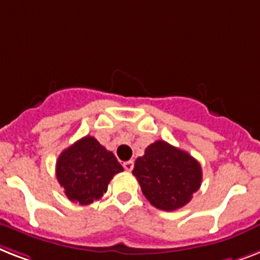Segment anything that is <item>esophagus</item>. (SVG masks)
I'll list each match as a JSON object with an SVG mask.
<instances>
[{
    "mask_svg": "<svg viewBox=\"0 0 260 260\" xmlns=\"http://www.w3.org/2000/svg\"><path fill=\"white\" fill-rule=\"evenodd\" d=\"M123 167H124V170L128 171V172H131V171L134 170V160H128V161H124Z\"/></svg>",
    "mask_w": 260,
    "mask_h": 260,
    "instance_id": "obj_1",
    "label": "esophagus"
}]
</instances>
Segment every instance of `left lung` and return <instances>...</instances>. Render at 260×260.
Here are the masks:
<instances>
[{"instance_id":"8db88e82","label":"left lung","mask_w":260,"mask_h":260,"mask_svg":"<svg viewBox=\"0 0 260 260\" xmlns=\"http://www.w3.org/2000/svg\"><path fill=\"white\" fill-rule=\"evenodd\" d=\"M132 174L149 203L163 211L184 207L202 184V167L185 151L155 141L137 157Z\"/></svg>"}]
</instances>
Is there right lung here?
I'll use <instances>...</instances> for the list:
<instances>
[{"instance_id":"add662e5","label":"right lung","mask_w":260,"mask_h":260,"mask_svg":"<svg viewBox=\"0 0 260 260\" xmlns=\"http://www.w3.org/2000/svg\"><path fill=\"white\" fill-rule=\"evenodd\" d=\"M123 170L111 151L92 136L64 149L56 163V176L69 200L81 206L101 199L109 181Z\"/></svg>"}]
</instances>
